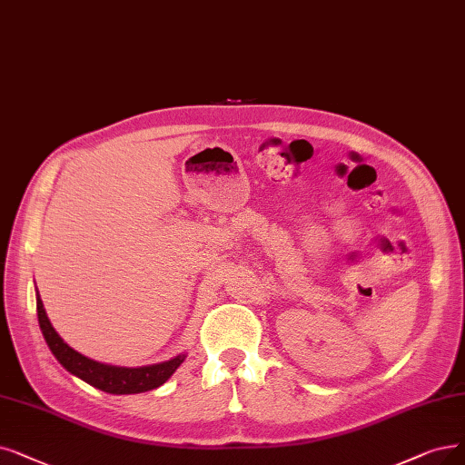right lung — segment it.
<instances>
[{"label":"right lung","mask_w":465,"mask_h":465,"mask_svg":"<svg viewBox=\"0 0 465 465\" xmlns=\"http://www.w3.org/2000/svg\"><path fill=\"white\" fill-rule=\"evenodd\" d=\"M35 307H38V322L40 330L45 338L47 347L72 376L84 380L85 383L101 389L104 393L113 395H134V393H144L156 389L168 381L175 370L187 359V355H177L165 362L148 364V366H114L104 364L99 361H93L82 352L74 351L64 340L59 336L47 319V312L44 309V303L40 300V293H35Z\"/></svg>","instance_id":"add662e5"}]
</instances>
